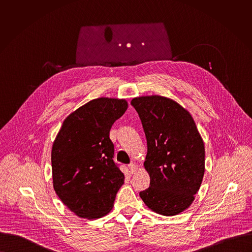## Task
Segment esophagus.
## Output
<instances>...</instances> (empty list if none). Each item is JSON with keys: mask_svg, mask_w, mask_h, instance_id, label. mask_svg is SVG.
I'll list each match as a JSON object with an SVG mask.
<instances>
[{"mask_svg": "<svg viewBox=\"0 0 252 252\" xmlns=\"http://www.w3.org/2000/svg\"><path fill=\"white\" fill-rule=\"evenodd\" d=\"M128 168H129L131 174H134V173L137 172V165H135V164H133V163H131V164L128 166Z\"/></svg>", "mask_w": 252, "mask_h": 252, "instance_id": "esophagus-1", "label": "esophagus"}]
</instances>
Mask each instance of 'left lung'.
Masks as SVG:
<instances>
[{
    "mask_svg": "<svg viewBox=\"0 0 252 252\" xmlns=\"http://www.w3.org/2000/svg\"><path fill=\"white\" fill-rule=\"evenodd\" d=\"M144 128V169L150 186L140 192L144 204L161 216H177L190 207L205 174V145L190 112L158 95L134 98Z\"/></svg>",
    "mask_w": 252,
    "mask_h": 252,
    "instance_id": "left-lung-1",
    "label": "left lung"
}]
</instances>
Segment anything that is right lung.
<instances>
[{"mask_svg":"<svg viewBox=\"0 0 252 252\" xmlns=\"http://www.w3.org/2000/svg\"><path fill=\"white\" fill-rule=\"evenodd\" d=\"M127 108L125 99H94L66 117L53 142V188L78 217L101 218L112 210L124 175L112 160L109 131Z\"/></svg>","mask_w":252,"mask_h":252,"instance_id":"obj_1","label":"right lung"}]
</instances>
